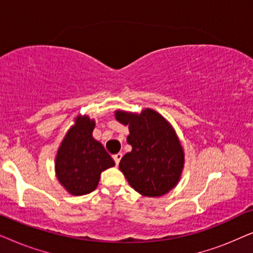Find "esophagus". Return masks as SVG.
<instances>
[{"instance_id": "obj_1", "label": "esophagus", "mask_w": 253, "mask_h": 253, "mask_svg": "<svg viewBox=\"0 0 253 253\" xmlns=\"http://www.w3.org/2000/svg\"><path fill=\"white\" fill-rule=\"evenodd\" d=\"M113 158H114V161H115V164L119 165L120 161H121V159H122V153H117V154L114 155Z\"/></svg>"}]
</instances>
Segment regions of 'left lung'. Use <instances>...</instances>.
I'll return each mask as SVG.
<instances>
[{"mask_svg": "<svg viewBox=\"0 0 253 253\" xmlns=\"http://www.w3.org/2000/svg\"><path fill=\"white\" fill-rule=\"evenodd\" d=\"M115 119L129 126L132 150L120 161V170L134 191L160 197L177 185L184 168V150L170 123L154 109L140 114L115 110Z\"/></svg>", "mask_w": 253, "mask_h": 253, "instance_id": "1", "label": "left lung"}]
</instances>
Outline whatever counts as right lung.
<instances>
[{
	"label": "right lung",
	"mask_w": 253,
	"mask_h": 253,
	"mask_svg": "<svg viewBox=\"0 0 253 253\" xmlns=\"http://www.w3.org/2000/svg\"><path fill=\"white\" fill-rule=\"evenodd\" d=\"M95 121L78 115L67 131L55 157V174L65 191L83 196L94 191L100 175L115 166L102 144L92 136Z\"/></svg>",
	"instance_id": "1"
}]
</instances>
